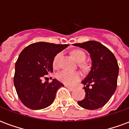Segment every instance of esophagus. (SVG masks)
<instances>
[{"instance_id":"34e87169","label":"esophagus","mask_w":129,"mask_h":129,"mask_svg":"<svg viewBox=\"0 0 129 129\" xmlns=\"http://www.w3.org/2000/svg\"><path fill=\"white\" fill-rule=\"evenodd\" d=\"M66 88H67L68 90H71V91H73V90H74V88H73V87L68 86H66Z\"/></svg>"}]
</instances>
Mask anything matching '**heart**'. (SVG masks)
Here are the masks:
<instances>
[{"label":"heart","mask_w":129,"mask_h":129,"mask_svg":"<svg viewBox=\"0 0 129 129\" xmlns=\"http://www.w3.org/2000/svg\"><path fill=\"white\" fill-rule=\"evenodd\" d=\"M71 53L75 59L79 63L83 62L86 59L85 53L80 50H74L72 51ZM61 52H59L54 56L53 60V66L54 68L58 67L59 60L61 57ZM81 66L84 68H86V66L84 64H81ZM56 78L59 81L66 85H73L80 79L81 74L77 71L71 72V71H68V70H62L56 75Z\"/></svg>","instance_id":"heart-1"}]
</instances>
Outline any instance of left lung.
<instances>
[{"instance_id":"1","label":"left lung","mask_w":129,"mask_h":129,"mask_svg":"<svg viewBox=\"0 0 129 129\" xmlns=\"http://www.w3.org/2000/svg\"><path fill=\"white\" fill-rule=\"evenodd\" d=\"M73 45L84 48L90 54L91 69L81 83L86 86L84 100L77 103L81 107L95 110L102 107L113 96L117 88L119 66L111 50L95 41H88ZM91 84V86L89 87Z\"/></svg>"}]
</instances>
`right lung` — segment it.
<instances>
[{"label": "right lung", "mask_w": 129, "mask_h": 129, "mask_svg": "<svg viewBox=\"0 0 129 129\" xmlns=\"http://www.w3.org/2000/svg\"><path fill=\"white\" fill-rule=\"evenodd\" d=\"M68 44L38 42L27 46L19 54L15 64L14 84L21 102L32 110H40L50 106L56 91L63 85L52 79L42 82L43 77L53 72V60Z\"/></svg>", "instance_id": "1"}]
</instances>
